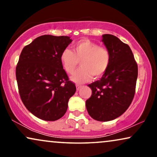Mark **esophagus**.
<instances>
[{"instance_id": "obj_1", "label": "esophagus", "mask_w": 157, "mask_h": 157, "mask_svg": "<svg viewBox=\"0 0 157 157\" xmlns=\"http://www.w3.org/2000/svg\"><path fill=\"white\" fill-rule=\"evenodd\" d=\"M81 87V85H79V84H76V89H77V91H78L79 89H80V88Z\"/></svg>"}]
</instances>
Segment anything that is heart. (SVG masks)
Returning <instances> with one entry per match:
<instances>
[{"mask_svg":"<svg viewBox=\"0 0 157 157\" xmlns=\"http://www.w3.org/2000/svg\"><path fill=\"white\" fill-rule=\"evenodd\" d=\"M60 61L68 74H74L81 61V68L71 79L76 83H83L92 76L100 78L107 71L111 63V53L106 48L91 40L82 39L74 45L73 51L63 49Z\"/></svg>","mask_w":157,"mask_h":157,"instance_id":"1","label":"heart"}]
</instances>
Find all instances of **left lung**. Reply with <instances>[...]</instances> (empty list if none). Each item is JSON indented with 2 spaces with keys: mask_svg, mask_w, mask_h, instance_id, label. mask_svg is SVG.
<instances>
[{
  "mask_svg": "<svg viewBox=\"0 0 157 157\" xmlns=\"http://www.w3.org/2000/svg\"><path fill=\"white\" fill-rule=\"evenodd\" d=\"M102 37L111 53V63L100 80L88 85L92 94L86 101V106L94 119L108 121L123 114L132 104L138 66L127 44L111 34H104Z\"/></svg>",
  "mask_w": 157,
  "mask_h": 157,
  "instance_id": "obj_1",
  "label": "left lung"
}]
</instances>
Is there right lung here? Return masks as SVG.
Returning <instances> with one entry per match:
<instances>
[{"label": "right lung", "instance_id": "right-lung-1", "mask_svg": "<svg viewBox=\"0 0 157 157\" xmlns=\"http://www.w3.org/2000/svg\"><path fill=\"white\" fill-rule=\"evenodd\" d=\"M68 36H40L21 51L16 68L18 91L24 106L36 117L56 121L65 114L76 92L60 61Z\"/></svg>", "mask_w": 157, "mask_h": 157}]
</instances>
